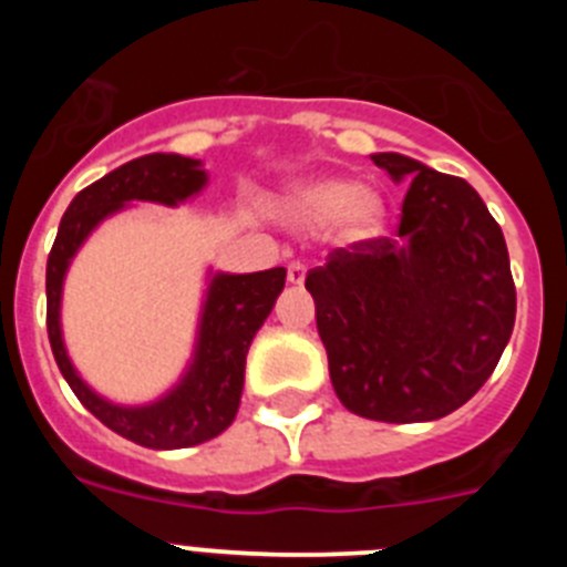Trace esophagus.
<instances>
[{
  "mask_svg": "<svg viewBox=\"0 0 567 567\" xmlns=\"http://www.w3.org/2000/svg\"><path fill=\"white\" fill-rule=\"evenodd\" d=\"M287 280L292 284V287H300L303 280H307V267L300 264V260H292L287 267Z\"/></svg>",
  "mask_w": 567,
  "mask_h": 567,
  "instance_id": "obj_1",
  "label": "esophagus"
}]
</instances>
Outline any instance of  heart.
<instances>
[{"instance_id":"1","label":"heart","mask_w":567,"mask_h":567,"mask_svg":"<svg viewBox=\"0 0 567 567\" xmlns=\"http://www.w3.org/2000/svg\"><path fill=\"white\" fill-rule=\"evenodd\" d=\"M284 213L300 227L332 224L340 244L378 238L385 224L383 195L372 187H358L349 178H312L295 184L284 198Z\"/></svg>"}]
</instances>
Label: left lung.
Wrapping results in <instances>:
<instances>
[{
	"label": "left lung",
	"mask_w": 567,
	"mask_h": 567,
	"mask_svg": "<svg viewBox=\"0 0 567 567\" xmlns=\"http://www.w3.org/2000/svg\"><path fill=\"white\" fill-rule=\"evenodd\" d=\"M372 162L409 184L398 238L334 249L307 275L334 394L383 423H425L480 392L514 332L503 229L463 178L400 153Z\"/></svg>",
	"instance_id": "8db88e82"
}]
</instances>
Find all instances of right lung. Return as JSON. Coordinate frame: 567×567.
I'll list each match as a JSON object with an SVG mask.
<instances>
[{"label":"right lung","mask_w":567,"mask_h":567,"mask_svg":"<svg viewBox=\"0 0 567 567\" xmlns=\"http://www.w3.org/2000/svg\"><path fill=\"white\" fill-rule=\"evenodd\" d=\"M207 187V169L198 158L175 153H150L122 164L118 169L84 187L70 202L53 249L48 255V338L59 372L64 374L82 405L96 414L115 434L144 449H187L218 437L238 414L244 392V369L255 332L272 312L287 269L229 275L209 269L193 360L182 380L153 403L122 405L93 392L76 372L62 338V289L70 260L76 258L90 233L122 213L133 202H153L178 207Z\"/></svg>","instance_id":"right-lung-1"}]
</instances>
